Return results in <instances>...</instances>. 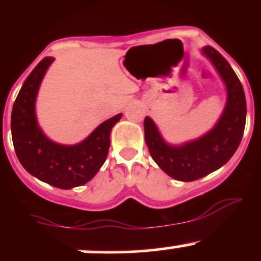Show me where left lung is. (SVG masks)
Instances as JSON below:
<instances>
[{
    "mask_svg": "<svg viewBox=\"0 0 261 261\" xmlns=\"http://www.w3.org/2000/svg\"><path fill=\"white\" fill-rule=\"evenodd\" d=\"M207 58L227 88L224 110L214 127L199 139L179 146L167 143L148 116L143 121L145 141L151 157L172 178L193 181L215 172L230 160L241 143L245 127L247 101L241 81L227 60L212 46H205Z\"/></svg>",
    "mask_w": 261,
    "mask_h": 261,
    "instance_id": "left-lung-1",
    "label": "left lung"
}]
</instances>
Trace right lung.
<instances>
[{
    "instance_id": "obj_1",
    "label": "right lung",
    "mask_w": 261,
    "mask_h": 261,
    "mask_svg": "<svg viewBox=\"0 0 261 261\" xmlns=\"http://www.w3.org/2000/svg\"><path fill=\"white\" fill-rule=\"evenodd\" d=\"M53 61L54 58H44L27 77L12 109L11 131L14 151L23 168L39 180L67 190L86 184L97 174L107 160L110 131L122 114L101 122L77 145H60L47 139L38 125L35 100Z\"/></svg>"
}]
</instances>
